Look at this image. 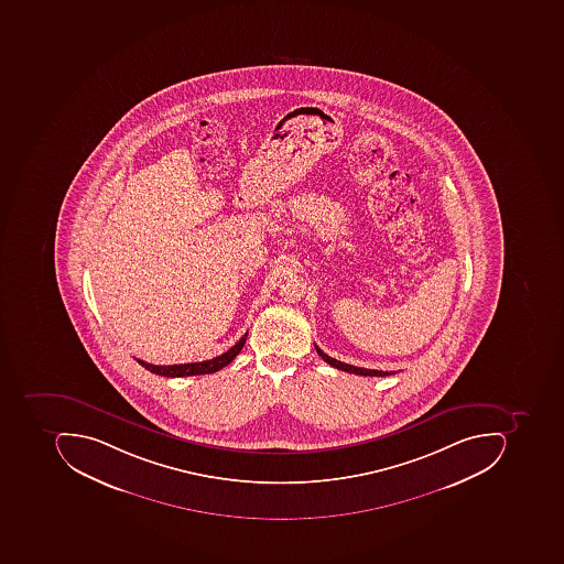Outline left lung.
Segmentation results:
<instances>
[{
	"label": "left lung",
	"instance_id": "8db88e82",
	"mask_svg": "<svg viewBox=\"0 0 564 564\" xmlns=\"http://www.w3.org/2000/svg\"><path fill=\"white\" fill-rule=\"evenodd\" d=\"M315 349H317L318 356H321L322 359H324V361L327 362V365H330L332 368L340 369V371L352 372V375L359 376L393 375V372L390 371H376V369L356 368V366L346 365V362L337 361V359H334V357L327 356V354H325L324 350L321 349V347L315 346Z\"/></svg>",
	"mask_w": 564,
	"mask_h": 564
}]
</instances>
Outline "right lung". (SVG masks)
<instances>
[{
    "label": "right lung",
    "instance_id": "obj_1",
    "mask_svg": "<svg viewBox=\"0 0 564 564\" xmlns=\"http://www.w3.org/2000/svg\"><path fill=\"white\" fill-rule=\"evenodd\" d=\"M247 332L240 337L239 343L236 346L230 347L227 352L221 356L208 359V361L202 362H189V365H173V366H155L149 365V362L140 361L137 359L140 366H144L148 371L154 372V375L166 376V378H183V376H198V375H210V372L220 371L221 368L232 362L236 359L237 354L242 350L243 344H246Z\"/></svg>",
    "mask_w": 564,
    "mask_h": 564
}]
</instances>
